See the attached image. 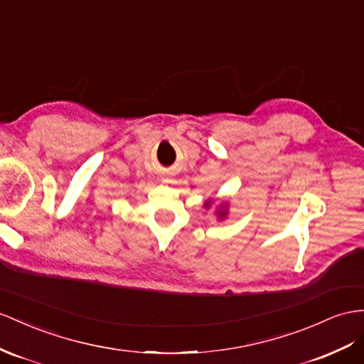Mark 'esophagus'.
<instances>
[{
    "mask_svg": "<svg viewBox=\"0 0 364 364\" xmlns=\"http://www.w3.org/2000/svg\"><path fill=\"white\" fill-rule=\"evenodd\" d=\"M166 181H169V180H166Z\"/></svg>",
    "mask_w": 364,
    "mask_h": 364,
    "instance_id": "34e87169",
    "label": "esophagus"
}]
</instances>
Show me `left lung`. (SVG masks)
Returning <instances> with one entry per match:
<instances>
[{"mask_svg":"<svg viewBox=\"0 0 364 364\" xmlns=\"http://www.w3.org/2000/svg\"><path fill=\"white\" fill-rule=\"evenodd\" d=\"M209 206H210V201H209V203H206V208H209ZM220 217H221V218H223V217H226V212H221V213H220Z\"/></svg>","mask_w":364,"mask_h":364,"instance_id":"obj_1","label":"left lung"}]
</instances>
